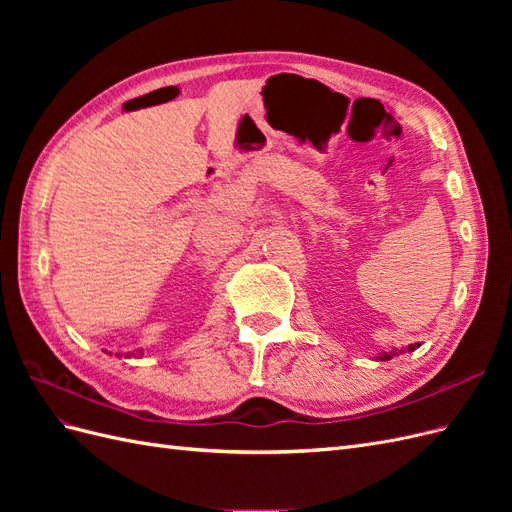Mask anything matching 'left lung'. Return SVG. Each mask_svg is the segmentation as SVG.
<instances>
[{
	"mask_svg": "<svg viewBox=\"0 0 512 512\" xmlns=\"http://www.w3.org/2000/svg\"><path fill=\"white\" fill-rule=\"evenodd\" d=\"M418 346H421V344H410L408 348H401V350H399V348H395V350H391V352H382V354L378 356V361H391L393 356H397V354H401V352H406V350H408V352H412V350H414V348H418Z\"/></svg>",
	"mask_w": 512,
	"mask_h": 512,
	"instance_id": "obj_1",
	"label": "left lung"
}]
</instances>
